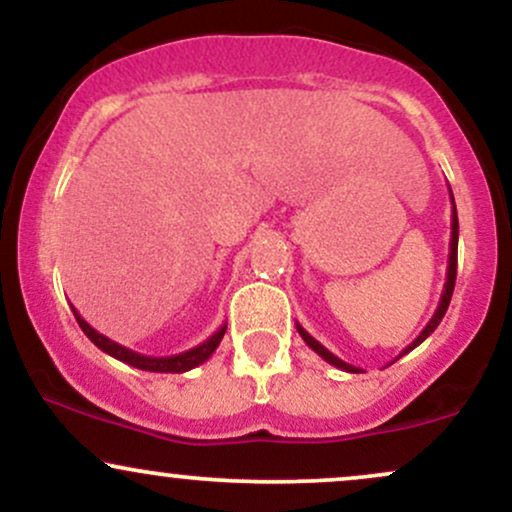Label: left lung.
<instances>
[{"label":"left lung","mask_w":512,"mask_h":512,"mask_svg":"<svg viewBox=\"0 0 512 512\" xmlns=\"http://www.w3.org/2000/svg\"><path fill=\"white\" fill-rule=\"evenodd\" d=\"M450 202H452V223H450V255H448V276H445L443 296H440V303H438L436 313H433L431 320L426 322V327H424V330H421L419 337H416L414 342H411V344L407 346V349H402V351H399V356L395 358V361H399V358H402L404 354H409L411 349H416V346H419L421 342H424L426 337H431L433 330H436V327L440 325V320H443L445 310H448V305H450L452 291H455V279H457V236H460V223H457V209H455V197H452V190H450ZM296 330H298V334H301V337H303V342L308 344L310 349H313L317 356H322V358H325V361L330 363V366L339 368V370H346V373H361V368L351 366V363H346V361H342V358H337V356H334L332 351H327L325 346H322L320 342H317L315 337H310V334L305 332L303 327L298 325V322H296ZM395 361H392V363H395ZM387 366H390V363H387Z\"/></svg>","instance_id":"obj_1"}]
</instances>
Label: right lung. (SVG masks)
Here are the masks:
<instances>
[{"label":"right lung","instance_id":"add662e5","mask_svg":"<svg viewBox=\"0 0 512 512\" xmlns=\"http://www.w3.org/2000/svg\"><path fill=\"white\" fill-rule=\"evenodd\" d=\"M72 313L76 317V322H79L81 330H84L86 337L91 339V342L96 344L98 349L105 351L108 356L117 358V361L127 363V366L139 368V370H149V373H185V370L202 366V363L207 361L211 354H214L216 346L221 344L223 334H226V325H221L219 330L211 334L209 339H204L202 344L192 346V349L182 351V354H175V356H144V354H139V351H132V349H127V346L113 342V339L105 337V334H101L98 330H93V327L88 325L84 317L76 313L74 305H72Z\"/></svg>","mask_w":512,"mask_h":512}]
</instances>
